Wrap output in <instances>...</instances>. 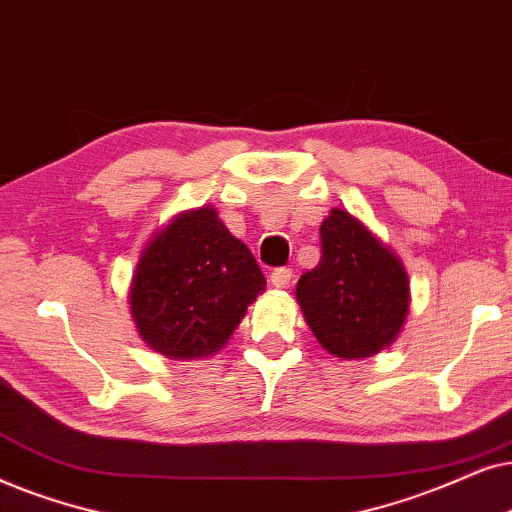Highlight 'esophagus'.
<instances>
[{"label": "esophagus", "mask_w": 512, "mask_h": 512, "mask_svg": "<svg viewBox=\"0 0 512 512\" xmlns=\"http://www.w3.org/2000/svg\"><path fill=\"white\" fill-rule=\"evenodd\" d=\"M269 281H271V285H274V288H288L290 281H292V269H288V267L274 269V271H271Z\"/></svg>", "instance_id": "1"}]
</instances>
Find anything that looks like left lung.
Segmentation results:
<instances>
[{
    "mask_svg": "<svg viewBox=\"0 0 512 512\" xmlns=\"http://www.w3.org/2000/svg\"><path fill=\"white\" fill-rule=\"evenodd\" d=\"M311 332L337 358H367L398 337L410 283L398 257L346 210L320 224V262L297 281Z\"/></svg>",
    "mask_w": 512,
    "mask_h": 512,
    "instance_id": "obj_1",
    "label": "left lung"
}]
</instances>
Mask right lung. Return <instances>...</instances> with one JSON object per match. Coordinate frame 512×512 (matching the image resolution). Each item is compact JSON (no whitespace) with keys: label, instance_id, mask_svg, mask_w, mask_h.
<instances>
[{"label":"right lung","instance_id":"obj_1","mask_svg":"<svg viewBox=\"0 0 512 512\" xmlns=\"http://www.w3.org/2000/svg\"><path fill=\"white\" fill-rule=\"evenodd\" d=\"M267 281L252 252L213 208L180 215L140 257L131 313L140 337L173 360L203 358L227 344Z\"/></svg>","mask_w":512,"mask_h":512}]
</instances>
